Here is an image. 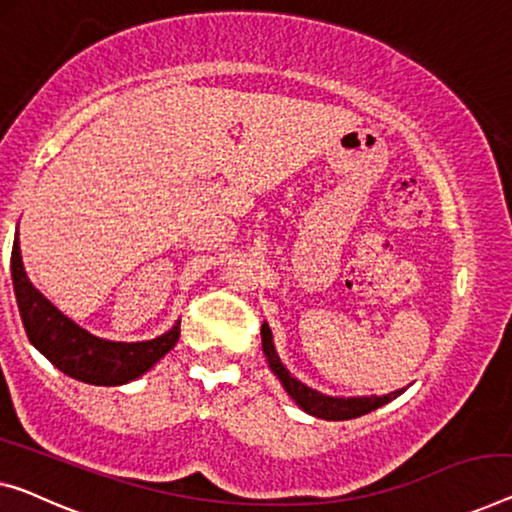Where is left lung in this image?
Returning <instances> with one entry per match:
<instances>
[{"label": "left lung", "instance_id": "obj_1", "mask_svg": "<svg viewBox=\"0 0 512 512\" xmlns=\"http://www.w3.org/2000/svg\"><path fill=\"white\" fill-rule=\"evenodd\" d=\"M262 349H264L266 361L271 365L273 375L282 381V386H285V391L292 395V400L299 404L303 411H308V414L317 418H326V421H349V418H358L368 414L372 409L381 407V404L398 398V395L404 391L402 388V391L381 395V398H377V395H372V398H329V395L319 393L315 388H308L305 384H301L299 379L289 375V370L280 363L276 347H273L269 324H262Z\"/></svg>", "mask_w": 512, "mask_h": 512}]
</instances>
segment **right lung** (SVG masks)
Segmentation results:
<instances>
[{"label":"right lung","instance_id":"1","mask_svg":"<svg viewBox=\"0 0 512 512\" xmlns=\"http://www.w3.org/2000/svg\"><path fill=\"white\" fill-rule=\"evenodd\" d=\"M11 276L27 338L64 375L94 386H119L147 372L177 345L181 322L147 342H112L80 329L29 282L18 236L13 241Z\"/></svg>","mask_w":512,"mask_h":512}]
</instances>
